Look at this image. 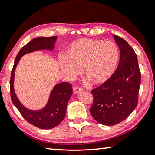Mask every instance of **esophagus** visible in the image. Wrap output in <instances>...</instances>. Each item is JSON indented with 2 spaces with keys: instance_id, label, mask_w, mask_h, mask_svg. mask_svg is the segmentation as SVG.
<instances>
[{
  "instance_id": "obj_1",
  "label": "esophagus",
  "mask_w": 155,
  "mask_h": 155,
  "mask_svg": "<svg viewBox=\"0 0 155 155\" xmlns=\"http://www.w3.org/2000/svg\"><path fill=\"white\" fill-rule=\"evenodd\" d=\"M82 90H83L82 88L79 87L78 86H75V87H74V88H73V91H74V94H77Z\"/></svg>"
}]
</instances>
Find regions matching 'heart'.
Returning <instances> with one entry per match:
<instances>
[{
  "instance_id": "heart-1",
  "label": "heart",
  "mask_w": 155,
  "mask_h": 155,
  "mask_svg": "<svg viewBox=\"0 0 155 155\" xmlns=\"http://www.w3.org/2000/svg\"><path fill=\"white\" fill-rule=\"evenodd\" d=\"M118 59L119 50L113 41L82 39L72 43L67 54H60L59 63L70 77L78 74L83 66L84 74L94 83H100L111 77Z\"/></svg>"
}]
</instances>
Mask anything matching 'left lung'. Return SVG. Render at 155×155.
Masks as SVG:
<instances>
[{
	"mask_svg": "<svg viewBox=\"0 0 155 155\" xmlns=\"http://www.w3.org/2000/svg\"><path fill=\"white\" fill-rule=\"evenodd\" d=\"M113 37L120 48L118 66L108 80L91 90L94 103L90 109L94 119L107 126L118 124L134 111L141 83L137 54L124 39Z\"/></svg>",
	"mask_w": 155,
	"mask_h": 155,
	"instance_id": "obj_1",
	"label": "left lung"
}]
</instances>
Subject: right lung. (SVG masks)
<instances>
[{
    "label": "right lung",
    "instance_id": "right-lung-1",
    "mask_svg": "<svg viewBox=\"0 0 155 155\" xmlns=\"http://www.w3.org/2000/svg\"><path fill=\"white\" fill-rule=\"evenodd\" d=\"M57 39V36L39 37L23 46L15 59L10 79V92L13 104L28 122L42 129L54 128L64 119L68 103L72 94V85L66 82L56 84L50 93L46 105L41 109L31 110L21 103L15 92V71L21 57L25 54L42 50L53 52Z\"/></svg>",
    "mask_w": 155,
    "mask_h": 155
}]
</instances>
